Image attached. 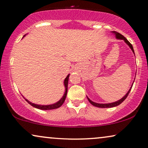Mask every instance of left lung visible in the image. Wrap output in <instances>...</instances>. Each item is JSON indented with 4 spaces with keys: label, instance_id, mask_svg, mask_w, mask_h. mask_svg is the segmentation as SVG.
Instances as JSON below:
<instances>
[{
    "label": "left lung",
    "instance_id": "left-lung-1",
    "mask_svg": "<svg viewBox=\"0 0 148 148\" xmlns=\"http://www.w3.org/2000/svg\"><path fill=\"white\" fill-rule=\"evenodd\" d=\"M112 33H114V34H115V36H116V38H118V39H121V40H124V41L126 42V43L128 44V45L129 46V47L131 48V49L132 50V51L133 52V53H134V50H133V46H132V44H131L130 42H129L128 40H127L126 38H125L124 36H123L122 34H119V33H118V32H115V31H113L112 32ZM135 54V53H134ZM132 86H133V85H132ZM132 86L131 87V88H130V90H129V92L127 93V94L125 95V96L123 97V98H121V100H118L117 101V102H113V103H110V104H98V103H95V102H92V100H90V99H89L88 98V100H89V102H90L91 104H92L93 106H96V107H99V108H112V107H114V106H118V105H119V104H121V103H122L123 101H124L125 99L127 98V97L128 96V95H129V92H130V91H131V88H132Z\"/></svg>",
    "mask_w": 148,
    "mask_h": 148
}]
</instances>
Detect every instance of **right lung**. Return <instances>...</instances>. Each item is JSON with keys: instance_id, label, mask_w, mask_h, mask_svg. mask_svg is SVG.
I'll use <instances>...</instances> for the list:
<instances>
[{"instance_id": "add662e5", "label": "right lung", "mask_w": 148, "mask_h": 148, "mask_svg": "<svg viewBox=\"0 0 148 148\" xmlns=\"http://www.w3.org/2000/svg\"><path fill=\"white\" fill-rule=\"evenodd\" d=\"M69 75H68L67 77L65 78V79H64V87H65V92H64V94L63 95V96H62V98L60 99V100L57 102L55 104H51V105H38V104H33V103L30 102L28 101L27 100H25L27 101V102L29 103L30 105H32V106L35 107L36 108H38V109H40V110H52V109H56V108H59L60 106H61L62 104H63L64 100H65V98H66V94H67V87H68V81H69Z\"/></svg>"}]
</instances>
